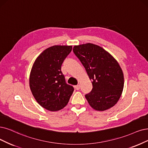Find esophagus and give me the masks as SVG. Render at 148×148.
Segmentation results:
<instances>
[{
    "label": "esophagus",
    "instance_id": "1",
    "mask_svg": "<svg viewBox=\"0 0 148 148\" xmlns=\"http://www.w3.org/2000/svg\"><path fill=\"white\" fill-rule=\"evenodd\" d=\"M80 85H77L75 86V90H80Z\"/></svg>",
    "mask_w": 148,
    "mask_h": 148
}]
</instances>
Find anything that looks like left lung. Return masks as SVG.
<instances>
[{"label": "left lung", "instance_id": "8db88e82", "mask_svg": "<svg viewBox=\"0 0 148 148\" xmlns=\"http://www.w3.org/2000/svg\"><path fill=\"white\" fill-rule=\"evenodd\" d=\"M73 52L84 66L92 85L85 95L90 106L104 111L119 101L124 88V74L116 60L105 49L92 43L74 46Z\"/></svg>", "mask_w": 148, "mask_h": 148}]
</instances>
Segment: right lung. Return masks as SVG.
<instances>
[{"label":"right lung","mask_w":148,"mask_h":148,"mask_svg":"<svg viewBox=\"0 0 148 148\" xmlns=\"http://www.w3.org/2000/svg\"><path fill=\"white\" fill-rule=\"evenodd\" d=\"M72 46H53L42 52L32 66L29 86L37 102L49 111H58L68 104L74 91L61 71L62 64Z\"/></svg>","instance_id":"1"}]
</instances>
